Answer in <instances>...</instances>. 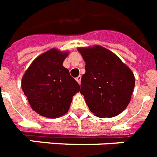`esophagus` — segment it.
Listing matches in <instances>:
<instances>
[{
	"mask_svg": "<svg viewBox=\"0 0 157 157\" xmlns=\"http://www.w3.org/2000/svg\"><path fill=\"white\" fill-rule=\"evenodd\" d=\"M76 81H77V82H78L79 84H81V76H77V77H76Z\"/></svg>",
	"mask_w": 157,
	"mask_h": 157,
	"instance_id": "obj_1",
	"label": "esophagus"
}]
</instances>
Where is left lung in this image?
<instances>
[{
	"instance_id": "8db88e82",
	"label": "left lung",
	"mask_w": 157,
	"mask_h": 157,
	"mask_svg": "<svg viewBox=\"0 0 157 157\" xmlns=\"http://www.w3.org/2000/svg\"><path fill=\"white\" fill-rule=\"evenodd\" d=\"M86 62L81 94L91 112L98 117H116L124 111L134 92V73L118 57L105 48H78Z\"/></svg>"
}]
</instances>
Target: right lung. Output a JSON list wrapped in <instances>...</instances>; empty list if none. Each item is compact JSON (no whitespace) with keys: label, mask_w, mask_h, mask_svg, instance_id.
I'll return each mask as SVG.
<instances>
[{"label":"right lung","mask_w":157,"mask_h":157,"mask_svg":"<svg viewBox=\"0 0 157 157\" xmlns=\"http://www.w3.org/2000/svg\"><path fill=\"white\" fill-rule=\"evenodd\" d=\"M68 52L51 49L32 63L22 79V90L36 113L58 118L68 112L80 86L63 66Z\"/></svg>","instance_id":"add662e5"}]
</instances>
